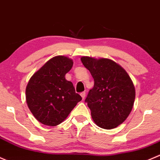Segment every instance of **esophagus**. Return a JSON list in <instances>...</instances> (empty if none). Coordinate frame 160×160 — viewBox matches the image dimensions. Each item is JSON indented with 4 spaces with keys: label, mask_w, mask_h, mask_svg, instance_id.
I'll return each mask as SVG.
<instances>
[{
    "label": "esophagus",
    "mask_w": 160,
    "mask_h": 160,
    "mask_svg": "<svg viewBox=\"0 0 160 160\" xmlns=\"http://www.w3.org/2000/svg\"><path fill=\"white\" fill-rule=\"evenodd\" d=\"M81 95V96H82V99H84V98H85V92H82V93L80 94Z\"/></svg>",
    "instance_id": "esophagus-1"
}]
</instances>
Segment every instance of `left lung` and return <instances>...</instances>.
<instances>
[{
  "label": "left lung",
  "mask_w": 160,
  "mask_h": 160,
  "mask_svg": "<svg viewBox=\"0 0 160 160\" xmlns=\"http://www.w3.org/2000/svg\"><path fill=\"white\" fill-rule=\"evenodd\" d=\"M81 61L95 82L85 100L92 119L100 128L114 129L132 109L136 97L132 81L126 70L112 60L83 56Z\"/></svg>",
  "instance_id": "1"
}]
</instances>
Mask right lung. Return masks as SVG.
I'll use <instances>...</instances> for the list:
<instances>
[{"label":"right lung","mask_w":160,"mask_h":160,"mask_svg":"<svg viewBox=\"0 0 160 160\" xmlns=\"http://www.w3.org/2000/svg\"><path fill=\"white\" fill-rule=\"evenodd\" d=\"M73 61L55 56L31 77L26 87V102L38 121L49 126L62 123L82 97L75 92L72 82L65 79Z\"/></svg>","instance_id":"obj_1"}]
</instances>
